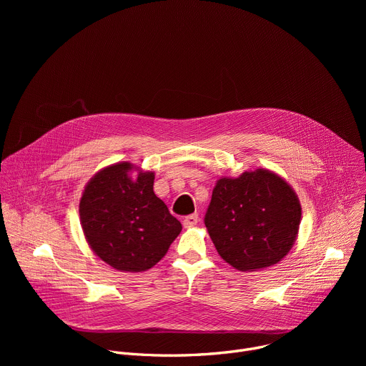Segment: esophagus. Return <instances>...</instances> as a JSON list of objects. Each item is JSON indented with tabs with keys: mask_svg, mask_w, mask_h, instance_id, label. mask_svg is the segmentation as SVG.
Segmentation results:
<instances>
[{
	"mask_svg": "<svg viewBox=\"0 0 366 366\" xmlns=\"http://www.w3.org/2000/svg\"><path fill=\"white\" fill-rule=\"evenodd\" d=\"M198 223V216L197 214H191V216H187L184 219V227H194L195 224Z\"/></svg>",
	"mask_w": 366,
	"mask_h": 366,
	"instance_id": "esophagus-1",
	"label": "esophagus"
}]
</instances>
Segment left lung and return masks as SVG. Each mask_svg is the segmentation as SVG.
I'll return each mask as SVG.
<instances>
[{
    "label": "left lung",
    "mask_w": 366,
    "mask_h": 366,
    "mask_svg": "<svg viewBox=\"0 0 366 366\" xmlns=\"http://www.w3.org/2000/svg\"><path fill=\"white\" fill-rule=\"evenodd\" d=\"M204 223L226 262L253 272L288 254L298 234L301 204L282 177L260 168L217 179Z\"/></svg>",
    "instance_id": "1"
}]
</instances>
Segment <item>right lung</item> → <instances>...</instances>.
I'll return each mask as SVG.
<instances>
[{"label":"right lung","instance_id":"add662e5","mask_svg":"<svg viewBox=\"0 0 366 366\" xmlns=\"http://www.w3.org/2000/svg\"><path fill=\"white\" fill-rule=\"evenodd\" d=\"M138 171L133 177L131 174ZM153 171L119 162L98 171L85 185L79 220L91 250L122 272H143L167 254L181 223L153 192Z\"/></svg>","mask_w":366,"mask_h":366}]
</instances>
